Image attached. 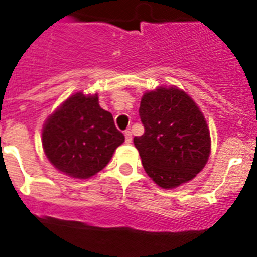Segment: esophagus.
<instances>
[{"label": "esophagus", "instance_id": "34e87169", "mask_svg": "<svg viewBox=\"0 0 257 257\" xmlns=\"http://www.w3.org/2000/svg\"><path fill=\"white\" fill-rule=\"evenodd\" d=\"M124 136H125V142L131 143L132 142V132L128 129V131L124 132Z\"/></svg>", "mask_w": 257, "mask_h": 257}]
</instances>
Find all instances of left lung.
<instances>
[{
	"label": "left lung",
	"instance_id": "left-lung-1",
	"mask_svg": "<svg viewBox=\"0 0 257 257\" xmlns=\"http://www.w3.org/2000/svg\"><path fill=\"white\" fill-rule=\"evenodd\" d=\"M140 116L145 133L133 142L145 171L158 186L176 188L203 170L210 153L209 129L188 93L176 87L146 92Z\"/></svg>",
	"mask_w": 257,
	"mask_h": 257
}]
</instances>
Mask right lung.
<instances>
[{
	"label": "right lung",
	"mask_w": 257,
	"mask_h": 257,
	"mask_svg": "<svg viewBox=\"0 0 257 257\" xmlns=\"http://www.w3.org/2000/svg\"><path fill=\"white\" fill-rule=\"evenodd\" d=\"M124 136L112 115L99 105L97 95L74 93L43 128V148L57 170L77 179L101 171Z\"/></svg>",
	"instance_id": "1"
}]
</instances>
